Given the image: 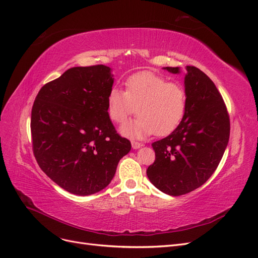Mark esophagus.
Returning a JSON list of instances; mask_svg holds the SVG:
<instances>
[{
  "instance_id": "obj_1",
  "label": "esophagus",
  "mask_w": 258,
  "mask_h": 258,
  "mask_svg": "<svg viewBox=\"0 0 258 258\" xmlns=\"http://www.w3.org/2000/svg\"><path fill=\"white\" fill-rule=\"evenodd\" d=\"M141 147H142V145L141 144H139V143H137V142H132V148H133V149H139V148H141Z\"/></svg>"
}]
</instances>
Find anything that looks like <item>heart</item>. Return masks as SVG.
I'll return each instance as SVG.
<instances>
[{"label":"heart","instance_id":"1","mask_svg":"<svg viewBox=\"0 0 258 258\" xmlns=\"http://www.w3.org/2000/svg\"><path fill=\"white\" fill-rule=\"evenodd\" d=\"M108 113L122 124L137 112L139 117L125 124L121 132L132 138L151 134L167 135L178 126L186 113L187 96L179 83L167 82L151 72H139L125 81V92L113 86L107 97Z\"/></svg>","mask_w":258,"mask_h":258}]
</instances>
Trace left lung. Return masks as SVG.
Wrapping results in <instances>:
<instances>
[{
	"mask_svg": "<svg viewBox=\"0 0 258 258\" xmlns=\"http://www.w3.org/2000/svg\"><path fill=\"white\" fill-rule=\"evenodd\" d=\"M180 73L179 67H164ZM186 113L167 137L151 146L156 160L147 176L162 192L186 195L215 172L230 135V121L222 95L213 81L194 66L185 71Z\"/></svg>",
	"mask_w": 258,
	"mask_h": 258,
	"instance_id": "left-lung-1",
	"label": "left lung"
}]
</instances>
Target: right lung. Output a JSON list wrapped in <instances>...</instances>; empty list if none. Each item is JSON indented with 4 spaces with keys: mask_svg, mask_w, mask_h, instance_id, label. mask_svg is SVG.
<instances>
[{
    "mask_svg": "<svg viewBox=\"0 0 258 258\" xmlns=\"http://www.w3.org/2000/svg\"><path fill=\"white\" fill-rule=\"evenodd\" d=\"M112 77L111 68L104 64L73 67L46 83L35 97L34 157L41 170L70 194L90 196L106 188L132 148L108 113Z\"/></svg>",
    "mask_w": 258,
    "mask_h": 258,
    "instance_id": "1",
    "label": "right lung"
}]
</instances>
